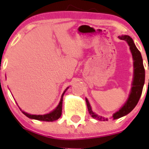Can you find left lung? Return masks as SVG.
<instances>
[{
  "mask_svg": "<svg viewBox=\"0 0 149 149\" xmlns=\"http://www.w3.org/2000/svg\"><path fill=\"white\" fill-rule=\"evenodd\" d=\"M119 39L121 40L126 41L130 46V50H131V53H132L133 59H134V81H133L132 88H131V94L129 95V98L127 99V102L122 107V108L117 111L116 113L113 115L111 117L112 119H119L121 117L124 116L128 114L130 112L133 110V109L136 107L138 101H139L140 96L142 95V92H143V85L145 83V68L143 66V58H142L141 54L139 52V50L136 48V45L134 44V41L131 39L129 36H119ZM86 105H87L88 111H89V114L91 116L94 118V119H98L99 121H107L108 119L107 118H104V117L99 116L96 115L92 111L91 109L90 104H89V101L86 98Z\"/></svg>",
  "mask_w": 149,
  "mask_h": 149,
  "instance_id": "obj_1",
  "label": "left lung"
}]
</instances>
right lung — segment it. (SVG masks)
Returning <instances> with one entry per match:
<instances>
[{"instance_id":"add662e5","label":"right lung","mask_w":149,"mask_h":149,"mask_svg":"<svg viewBox=\"0 0 149 149\" xmlns=\"http://www.w3.org/2000/svg\"><path fill=\"white\" fill-rule=\"evenodd\" d=\"M67 88V89H68ZM65 89L64 91V93H63L61 97V100L60 101V104L57 106L56 109H55L54 111H52L51 113L48 114H45V115H31V114H28L25 112H22L26 116H27L30 119H36V120L39 121H45V122H53V121L56 120L58 119L62 115V107H63V95L65 93V92L66 91Z\"/></svg>"}]
</instances>
